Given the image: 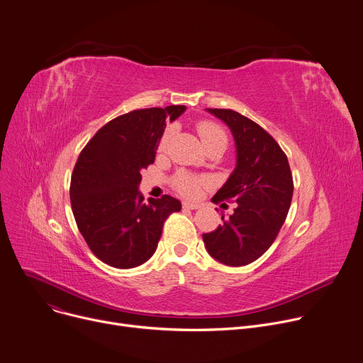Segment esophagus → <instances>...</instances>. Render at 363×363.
<instances>
[{"label": "esophagus", "instance_id": "1", "mask_svg": "<svg viewBox=\"0 0 363 363\" xmlns=\"http://www.w3.org/2000/svg\"><path fill=\"white\" fill-rule=\"evenodd\" d=\"M182 207L185 208V210H199L200 208V206L199 204H192V203H182Z\"/></svg>", "mask_w": 363, "mask_h": 363}]
</instances>
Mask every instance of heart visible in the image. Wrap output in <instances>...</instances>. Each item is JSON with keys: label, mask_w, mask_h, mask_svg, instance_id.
I'll return each instance as SVG.
<instances>
[{"label": "heart", "mask_w": 363, "mask_h": 363, "mask_svg": "<svg viewBox=\"0 0 363 363\" xmlns=\"http://www.w3.org/2000/svg\"><path fill=\"white\" fill-rule=\"evenodd\" d=\"M196 130H199V135L201 138L204 147H207L213 143H220V142L225 143L227 142L224 130L213 121H201L199 124V127H196ZM167 142H168V133H164L163 138L160 139L159 149H163L164 146H167ZM203 185H204V179L188 175V174H179L175 178V188L185 196H189V199H195V196H199Z\"/></svg>", "instance_id": "1"}]
</instances>
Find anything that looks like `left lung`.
<instances>
[{
    "label": "left lung",
    "instance_id": "8db88e82",
    "mask_svg": "<svg viewBox=\"0 0 363 363\" xmlns=\"http://www.w3.org/2000/svg\"><path fill=\"white\" fill-rule=\"evenodd\" d=\"M207 111L228 125L236 143V168L211 201L232 200L238 207L203 240L224 265H249L271 247L286 218L294 191L288 157L267 130L240 113Z\"/></svg>",
    "mask_w": 363,
    "mask_h": 363
}]
</instances>
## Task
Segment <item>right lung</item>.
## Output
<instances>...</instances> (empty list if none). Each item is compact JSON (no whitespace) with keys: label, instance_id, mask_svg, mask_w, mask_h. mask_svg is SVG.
Segmentation results:
<instances>
[{"label":"right lung","instance_id":"add662e5","mask_svg":"<svg viewBox=\"0 0 363 363\" xmlns=\"http://www.w3.org/2000/svg\"><path fill=\"white\" fill-rule=\"evenodd\" d=\"M185 106L143 108L118 116L96 131L79 153L71 178L77 225L92 253L107 265L128 269L152 257L163 223L181 211L171 195L145 203L142 169L155 162L167 121Z\"/></svg>","mask_w":363,"mask_h":363}]
</instances>
